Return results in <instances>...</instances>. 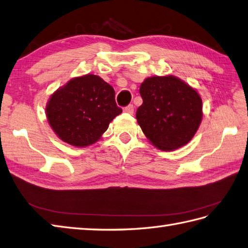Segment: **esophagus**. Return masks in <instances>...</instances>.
Instances as JSON below:
<instances>
[{
  "label": "esophagus",
  "instance_id": "1",
  "mask_svg": "<svg viewBox=\"0 0 248 248\" xmlns=\"http://www.w3.org/2000/svg\"><path fill=\"white\" fill-rule=\"evenodd\" d=\"M124 112H127V113H134V110H135V107H134V105L132 104H129V105H127L126 107H124Z\"/></svg>",
  "mask_w": 248,
  "mask_h": 248
}]
</instances>
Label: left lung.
Here are the masks:
<instances>
[{"instance_id": "8db88e82", "label": "left lung", "mask_w": 248, "mask_h": 248, "mask_svg": "<svg viewBox=\"0 0 248 248\" xmlns=\"http://www.w3.org/2000/svg\"><path fill=\"white\" fill-rule=\"evenodd\" d=\"M140 94L137 120L155 146L174 150L191 140L202 120V100L195 89L173 76L152 77L141 84Z\"/></svg>"}]
</instances>
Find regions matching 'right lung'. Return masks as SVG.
I'll use <instances>...</instances> for the list:
<instances>
[{
  "label": "right lung",
  "instance_id": "right-lung-1",
  "mask_svg": "<svg viewBox=\"0 0 248 248\" xmlns=\"http://www.w3.org/2000/svg\"><path fill=\"white\" fill-rule=\"evenodd\" d=\"M121 112L113 88L94 75L72 78L51 95L46 107L54 132L64 142L78 147L98 141Z\"/></svg>",
  "mask_w": 248,
  "mask_h": 248
}]
</instances>
